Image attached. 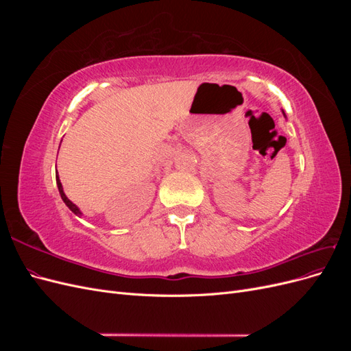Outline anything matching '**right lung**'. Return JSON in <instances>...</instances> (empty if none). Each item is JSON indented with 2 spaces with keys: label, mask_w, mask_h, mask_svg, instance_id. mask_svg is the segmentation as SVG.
Masks as SVG:
<instances>
[{
  "label": "right lung",
  "mask_w": 351,
  "mask_h": 351,
  "mask_svg": "<svg viewBox=\"0 0 351 351\" xmlns=\"http://www.w3.org/2000/svg\"><path fill=\"white\" fill-rule=\"evenodd\" d=\"M57 186H58V192H60V195H61V199L64 200V204L70 208V210H71V212H74V214H76V215H82V212L79 210V208H77L76 205H74L71 200H69V199H67V196L64 195V190H62V186H61V182H60L58 176H57Z\"/></svg>",
  "instance_id": "1"
}]
</instances>
